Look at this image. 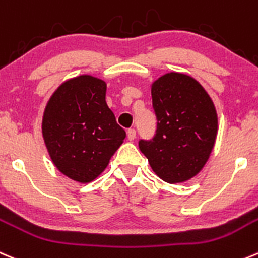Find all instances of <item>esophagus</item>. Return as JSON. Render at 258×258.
<instances>
[{
  "label": "esophagus",
  "instance_id": "esophagus-1",
  "mask_svg": "<svg viewBox=\"0 0 258 258\" xmlns=\"http://www.w3.org/2000/svg\"><path fill=\"white\" fill-rule=\"evenodd\" d=\"M127 139H128L130 141H134V140L136 139V131H135L134 128H130L128 131H127Z\"/></svg>",
  "mask_w": 258,
  "mask_h": 258
}]
</instances>
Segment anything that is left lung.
I'll return each instance as SVG.
<instances>
[{
    "mask_svg": "<svg viewBox=\"0 0 258 258\" xmlns=\"http://www.w3.org/2000/svg\"><path fill=\"white\" fill-rule=\"evenodd\" d=\"M157 130L139 147L155 174L175 184L196 176L213 150L218 131L216 107L206 89L191 77L164 74L151 86Z\"/></svg>",
    "mask_w": 258,
    "mask_h": 258,
    "instance_id": "1",
    "label": "left lung"
}]
</instances>
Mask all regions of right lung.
<instances>
[{"label":"right lung","mask_w":258,"mask_h":258,"mask_svg":"<svg viewBox=\"0 0 258 258\" xmlns=\"http://www.w3.org/2000/svg\"><path fill=\"white\" fill-rule=\"evenodd\" d=\"M106 82L79 76L52 93L42 116V137L61 174L91 182L108 165L126 137L106 103Z\"/></svg>","instance_id":"obj_1"}]
</instances>
